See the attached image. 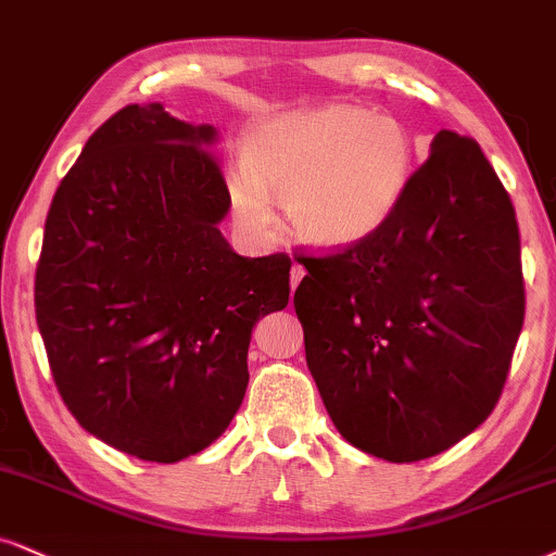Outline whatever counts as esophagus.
<instances>
[{"label": "esophagus", "mask_w": 556, "mask_h": 556, "mask_svg": "<svg viewBox=\"0 0 556 556\" xmlns=\"http://www.w3.org/2000/svg\"><path fill=\"white\" fill-rule=\"evenodd\" d=\"M306 276V270H304V265H299V263H293L291 265V289L296 291V286L301 283V278Z\"/></svg>", "instance_id": "esophagus-1"}]
</instances>
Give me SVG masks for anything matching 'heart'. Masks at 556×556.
Segmentation results:
<instances>
[{"label": "heart", "mask_w": 556, "mask_h": 556, "mask_svg": "<svg viewBox=\"0 0 556 556\" xmlns=\"http://www.w3.org/2000/svg\"><path fill=\"white\" fill-rule=\"evenodd\" d=\"M415 167L417 147L407 123L334 102L257 123L244 139L231 198L250 229H270L273 198L286 205L299 239L342 250L392 222Z\"/></svg>", "instance_id": "b5f03b06"}]
</instances>
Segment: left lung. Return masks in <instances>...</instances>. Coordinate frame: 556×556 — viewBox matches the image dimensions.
<instances>
[{"instance_id": "1", "label": "left lung", "mask_w": 556, "mask_h": 556, "mask_svg": "<svg viewBox=\"0 0 556 556\" xmlns=\"http://www.w3.org/2000/svg\"><path fill=\"white\" fill-rule=\"evenodd\" d=\"M299 263L306 363L348 443L409 464L488 420L526 293L516 208L475 139L438 131L379 235Z\"/></svg>"}]
</instances>
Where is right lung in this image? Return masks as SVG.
I'll list each match as a JSON object with an SVG mask.
<instances>
[{"label": "right lung", "instance_id": "add662e5", "mask_svg": "<svg viewBox=\"0 0 556 556\" xmlns=\"http://www.w3.org/2000/svg\"><path fill=\"white\" fill-rule=\"evenodd\" d=\"M214 141L160 102L121 108L46 218L36 319L53 381L87 433L143 462L229 428L252 327L289 304L291 257H242L218 231L231 195Z\"/></svg>", "mask_w": 556, "mask_h": 556}]
</instances>
